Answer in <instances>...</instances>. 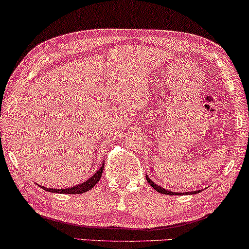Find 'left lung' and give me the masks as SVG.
Instances as JSON below:
<instances>
[{"mask_svg": "<svg viewBox=\"0 0 249 249\" xmlns=\"http://www.w3.org/2000/svg\"><path fill=\"white\" fill-rule=\"evenodd\" d=\"M146 179H147V182H148V184L151 185L152 188H154L155 190L158 191V193H160V194H164V195H184V193H173V191H169V190H167V189H164V188H162V187H160V185H158L157 183H154L153 181H152L151 178H148L147 175H146ZM200 191L202 190H196V191H191V195H194V194H198V193H200Z\"/></svg>", "mask_w": 249, "mask_h": 249, "instance_id": "8db88e82", "label": "left lung"}]
</instances>
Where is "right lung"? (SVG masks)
Segmentation results:
<instances>
[{"label":"right lung","instance_id":"add662e5","mask_svg":"<svg viewBox=\"0 0 249 249\" xmlns=\"http://www.w3.org/2000/svg\"><path fill=\"white\" fill-rule=\"evenodd\" d=\"M103 168H104V163H102L101 168L98 169L90 178H88L87 181L83 182V183L76 184V185H74V187H71V188H66V189H53V188H45V187H41V185H39V187L43 188L44 190L50 191V193H55V194H71V195L83 194V193H86V191L92 189V188L96 185V183L100 181L102 173H103Z\"/></svg>","mask_w":249,"mask_h":249}]
</instances>
